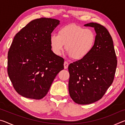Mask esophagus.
<instances>
[{
  "instance_id": "obj_1",
  "label": "esophagus",
  "mask_w": 125,
  "mask_h": 125,
  "mask_svg": "<svg viewBox=\"0 0 125 125\" xmlns=\"http://www.w3.org/2000/svg\"><path fill=\"white\" fill-rule=\"evenodd\" d=\"M68 67V63L67 61H65L64 62V69H67Z\"/></svg>"
}]
</instances>
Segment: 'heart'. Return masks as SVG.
<instances>
[{
	"instance_id": "heart-1",
	"label": "heart",
	"mask_w": 125,
	"mask_h": 125,
	"mask_svg": "<svg viewBox=\"0 0 125 125\" xmlns=\"http://www.w3.org/2000/svg\"><path fill=\"white\" fill-rule=\"evenodd\" d=\"M50 45L57 56H60L64 48L74 60H81L92 52L96 41L95 33L90 29H84L75 24H69L59 30L58 35L50 36Z\"/></svg>"
}]
</instances>
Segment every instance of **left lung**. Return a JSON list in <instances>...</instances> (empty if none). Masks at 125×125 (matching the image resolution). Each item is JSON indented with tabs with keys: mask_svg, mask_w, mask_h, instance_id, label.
I'll list each match as a JSON object with an SVG mask.
<instances>
[{
	"mask_svg": "<svg viewBox=\"0 0 125 125\" xmlns=\"http://www.w3.org/2000/svg\"><path fill=\"white\" fill-rule=\"evenodd\" d=\"M84 26L95 29L94 47L86 57L68 66L69 95L75 103L81 105L89 104L103 98L114 81L117 63L108 30L95 22Z\"/></svg>",
	"mask_w": 125,
	"mask_h": 125,
	"instance_id": "obj_1",
	"label": "left lung"
}]
</instances>
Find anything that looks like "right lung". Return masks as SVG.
Masks as SVG:
<instances>
[{"label":"right lung","mask_w":125,"mask_h":125,"mask_svg":"<svg viewBox=\"0 0 125 125\" xmlns=\"http://www.w3.org/2000/svg\"><path fill=\"white\" fill-rule=\"evenodd\" d=\"M60 21L42 18L16 33L8 53V74L16 92L29 99L46 95L64 59L51 50L50 36Z\"/></svg>","instance_id":"right-lung-1"}]
</instances>
